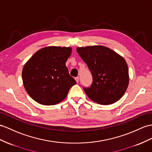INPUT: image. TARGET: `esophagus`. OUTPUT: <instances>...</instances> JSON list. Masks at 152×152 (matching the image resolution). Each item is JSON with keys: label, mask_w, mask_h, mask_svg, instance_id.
Wrapping results in <instances>:
<instances>
[{"label": "esophagus", "mask_w": 152, "mask_h": 152, "mask_svg": "<svg viewBox=\"0 0 152 152\" xmlns=\"http://www.w3.org/2000/svg\"><path fill=\"white\" fill-rule=\"evenodd\" d=\"M75 80H76V82H77V83H78L79 81V77H75Z\"/></svg>", "instance_id": "obj_1"}]
</instances>
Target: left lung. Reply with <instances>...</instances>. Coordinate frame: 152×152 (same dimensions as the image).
<instances>
[{
    "mask_svg": "<svg viewBox=\"0 0 152 152\" xmlns=\"http://www.w3.org/2000/svg\"><path fill=\"white\" fill-rule=\"evenodd\" d=\"M77 51L93 77L90 88H83L91 101L112 104L123 97L129 84L128 67L124 58L103 46L78 47Z\"/></svg>",
    "mask_w": 152,
    "mask_h": 152,
    "instance_id": "obj_1",
    "label": "left lung"
}]
</instances>
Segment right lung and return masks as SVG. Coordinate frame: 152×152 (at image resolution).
<instances>
[{
	"label": "right lung",
	"instance_id": "add662e5",
	"mask_svg": "<svg viewBox=\"0 0 152 152\" xmlns=\"http://www.w3.org/2000/svg\"><path fill=\"white\" fill-rule=\"evenodd\" d=\"M72 51L70 47L43 48L24 64L22 72L24 86L34 101L43 105H55L66 97L77 83L66 66Z\"/></svg>",
	"mask_w": 152,
	"mask_h": 152
}]
</instances>
